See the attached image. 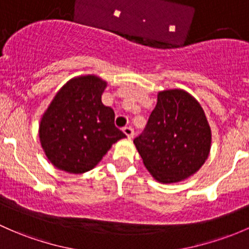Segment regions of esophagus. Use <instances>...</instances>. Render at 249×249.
<instances>
[{"label": "esophagus", "mask_w": 249, "mask_h": 249, "mask_svg": "<svg viewBox=\"0 0 249 249\" xmlns=\"http://www.w3.org/2000/svg\"><path fill=\"white\" fill-rule=\"evenodd\" d=\"M123 131H124L125 135H126L129 138L133 137V135H135V131H133V129L131 126H125L124 129H123Z\"/></svg>", "instance_id": "esophagus-1"}]
</instances>
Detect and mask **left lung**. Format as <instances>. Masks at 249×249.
<instances>
[{
    "label": "left lung",
    "instance_id": "left-lung-1",
    "mask_svg": "<svg viewBox=\"0 0 249 249\" xmlns=\"http://www.w3.org/2000/svg\"><path fill=\"white\" fill-rule=\"evenodd\" d=\"M143 163L162 184L195 174L210 153L211 130L203 108L180 89L160 91L144 130L133 140Z\"/></svg>",
    "mask_w": 249,
    "mask_h": 249
}]
</instances>
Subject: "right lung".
I'll use <instances>...</instances> for the list:
<instances>
[{"label":"right lung","instance_id":"1","mask_svg":"<svg viewBox=\"0 0 249 249\" xmlns=\"http://www.w3.org/2000/svg\"><path fill=\"white\" fill-rule=\"evenodd\" d=\"M106 82L96 76L69 81L41 118L40 143L62 171L80 174L93 169L117 141L126 137L114 125V112L101 103Z\"/></svg>","mask_w":249,"mask_h":249}]
</instances>
